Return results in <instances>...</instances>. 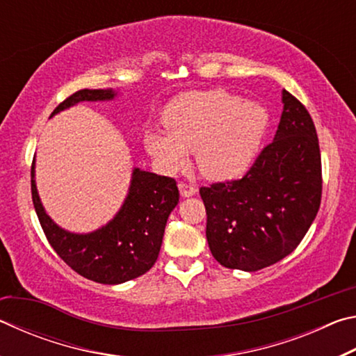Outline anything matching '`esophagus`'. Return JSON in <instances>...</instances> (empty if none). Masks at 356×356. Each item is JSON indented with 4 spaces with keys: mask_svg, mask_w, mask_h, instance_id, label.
Returning <instances> with one entry per match:
<instances>
[{
    "mask_svg": "<svg viewBox=\"0 0 356 356\" xmlns=\"http://www.w3.org/2000/svg\"><path fill=\"white\" fill-rule=\"evenodd\" d=\"M179 190H180V195H182L184 197H190L193 195H196V191H197L196 186H193V185L186 184V182H180Z\"/></svg>",
    "mask_w": 356,
    "mask_h": 356,
    "instance_id": "obj_1",
    "label": "esophagus"
}]
</instances>
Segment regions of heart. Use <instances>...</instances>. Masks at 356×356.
Returning a JSON list of instances; mask_svg holds the SVG:
<instances>
[{
    "mask_svg": "<svg viewBox=\"0 0 356 356\" xmlns=\"http://www.w3.org/2000/svg\"><path fill=\"white\" fill-rule=\"evenodd\" d=\"M165 131H147L144 147L165 171L185 165L195 154L202 176L237 177L248 170L268 129V111L225 89L185 92L165 108Z\"/></svg>",
    "mask_w": 356,
    "mask_h": 356,
    "instance_id": "heart-1",
    "label": "heart"
}]
</instances>
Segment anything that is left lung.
<instances>
[{"instance_id":"left-lung-1","label":"left lung","mask_w":356,"mask_h":356,"mask_svg":"<svg viewBox=\"0 0 356 356\" xmlns=\"http://www.w3.org/2000/svg\"><path fill=\"white\" fill-rule=\"evenodd\" d=\"M275 140L242 179L201 186L206 237L222 267L256 272L297 248L321 207L322 160L314 122L286 89Z\"/></svg>"}]
</instances>
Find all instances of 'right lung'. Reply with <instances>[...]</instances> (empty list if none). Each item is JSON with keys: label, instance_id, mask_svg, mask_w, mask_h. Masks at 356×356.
<instances>
[{"label": "right lung", "instance_id": "add662e5", "mask_svg": "<svg viewBox=\"0 0 356 356\" xmlns=\"http://www.w3.org/2000/svg\"><path fill=\"white\" fill-rule=\"evenodd\" d=\"M111 89H81L61 102L56 114L83 100H110ZM33 204L44 234L56 254L84 278L100 284H120L152 268L159 257L165 226L179 202L177 182L172 177L136 170L129 196L118 215L99 231L72 234L64 231L42 207L31 165Z\"/></svg>", "mask_w": 356, "mask_h": 356}]
</instances>
